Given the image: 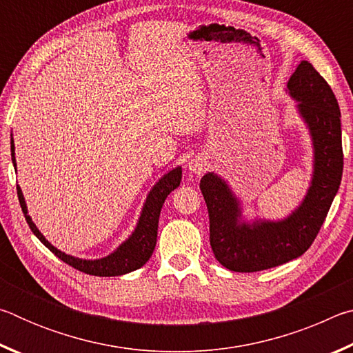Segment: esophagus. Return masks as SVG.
<instances>
[{
    "label": "esophagus",
    "mask_w": 353,
    "mask_h": 353,
    "mask_svg": "<svg viewBox=\"0 0 353 353\" xmlns=\"http://www.w3.org/2000/svg\"><path fill=\"white\" fill-rule=\"evenodd\" d=\"M205 166H207V160L204 155H196L194 159H191L188 162V170L196 176H201L202 172L205 171Z\"/></svg>",
    "instance_id": "obj_1"
}]
</instances>
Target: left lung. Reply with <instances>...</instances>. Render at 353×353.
<instances>
[{
	"label": "left lung",
	"instance_id": "8db88e82",
	"mask_svg": "<svg viewBox=\"0 0 353 353\" xmlns=\"http://www.w3.org/2000/svg\"><path fill=\"white\" fill-rule=\"evenodd\" d=\"M288 93L307 123L313 141V177L302 204L282 221L241 218L240 201L214 172L201 179L210 219V246L216 260L235 272L270 270L301 256L312 246L343 177L341 112L330 85L302 61L288 81Z\"/></svg>",
	"mask_w": 353,
	"mask_h": 353
}]
</instances>
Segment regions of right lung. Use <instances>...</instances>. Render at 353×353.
<instances>
[{
  "instance_id": "add662e5",
  "label": "right lung",
  "mask_w": 353,
  "mask_h": 353,
  "mask_svg": "<svg viewBox=\"0 0 353 353\" xmlns=\"http://www.w3.org/2000/svg\"><path fill=\"white\" fill-rule=\"evenodd\" d=\"M10 152H12V163H14L17 170L14 139L10 140ZM181 181H182L181 166L171 170L168 174H165L162 179H160V181L154 185V188L149 191L145 207H143L139 223H137V227L132 232V235H130L128 240L115 250V252H112L110 255L104 256V259H98V260L76 259V256L67 255L65 252H62V250H59L52 246V244L40 234V230L35 227L31 216L28 214L26 202H25V198H23L20 187H17V194H19L21 210L25 213L26 223L29 224V227H31L32 234L37 236L52 254L81 272L90 274V276H98V277H115V276H123V274L139 270V268H141L149 259H151L155 243H157V227H159L160 210H162V205L166 199V196L181 185Z\"/></svg>"
}]
</instances>
